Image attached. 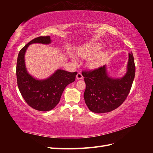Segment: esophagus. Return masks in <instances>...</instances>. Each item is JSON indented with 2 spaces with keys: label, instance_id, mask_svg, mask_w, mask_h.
<instances>
[{
  "label": "esophagus",
  "instance_id": "esophagus-1",
  "mask_svg": "<svg viewBox=\"0 0 153 153\" xmlns=\"http://www.w3.org/2000/svg\"><path fill=\"white\" fill-rule=\"evenodd\" d=\"M76 78H77V79H82V78H83V76H82V73H81V72H78V73H77V75H76Z\"/></svg>",
  "mask_w": 153,
  "mask_h": 153
}]
</instances>
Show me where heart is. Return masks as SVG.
Instances as JSON below:
<instances>
[{
	"instance_id": "b5f03b06",
	"label": "heart",
	"mask_w": 153,
	"mask_h": 153,
	"mask_svg": "<svg viewBox=\"0 0 153 153\" xmlns=\"http://www.w3.org/2000/svg\"><path fill=\"white\" fill-rule=\"evenodd\" d=\"M102 48L100 43H91L86 45L77 48V54L82 58H89L88 65L91 68H97L102 65L106 60L108 53L106 51H100ZM72 59L76 60L75 57L72 56Z\"/></svg>"
}]
</instances>
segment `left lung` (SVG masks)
Instances as JSON below:
<instances>
[{
    "label": "left lung",
    "instance_id": "8db88e82",
    "mask_svg": "<svg viewBox=\"0 0 153 153\" xmlns=\"http://www.w3.org/2000/svg\"><path fill=\"white\" fill-rule=\"evenodd\" d=\"M135 74L134 58L129 53L128 71L120 79L108 77L106 66L82 71L86 87L84 99L89 109L95 113L111 112L125 101Z\"/></svg>",
    "mask_w": 153,
    "mask_h": 153
}]
</instances>
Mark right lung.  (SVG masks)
<instances>
[{
	"mask_svg": "<svg viewBox=\"0 0 153 153\" xmlns=\"http://www.w3.org/2000/svg\"><path fill=\"white\" fill-rule=\"evenodd\" d=\"M50 36H40L33 39L19 52L16 76L17 84L22 96L31 108L39 111H48L59 102L64 89L76 79L77 72L58 70L48 78L38 80L28 74L25 65L24 56L28 46L33 43L49 44Z\"/></svg>",
	"mask_w": 153,
	"mask_h": 153,
	"instance_id": "add662e5",
	"label": "right lung"
}]
</instances>
